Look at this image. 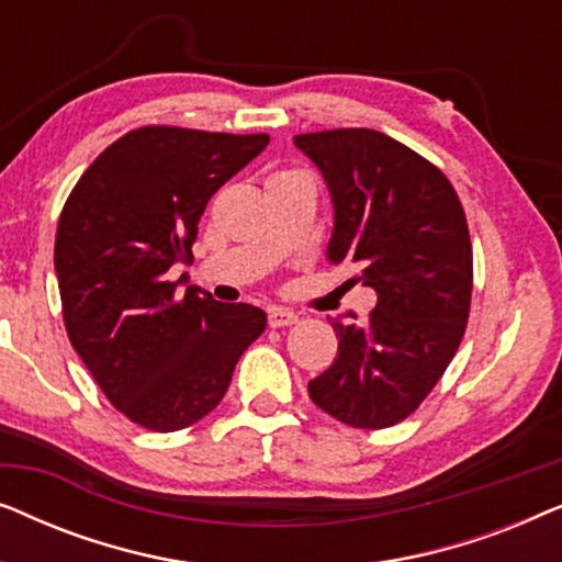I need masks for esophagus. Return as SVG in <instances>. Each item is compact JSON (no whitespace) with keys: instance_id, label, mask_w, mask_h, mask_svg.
<instances>
[{"instance_id":"34e87169","label":"esophagus","mask_w":562,"mask_h":562,"mask_svg":"<svg viewBox=\"0 0 562 562\" xmlns=\"http://www.w3.org/2000/svg\"><path fill=\"white\" fill-rule=\"evenodd\" d=\"M296 319H299V314L291 310H283V306H273V310H268V325L271 327L296 325Z\"/></svg>"}]
</instances>
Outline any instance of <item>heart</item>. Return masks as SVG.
Segmentation results:
<instances>
[{
  "instance_id": "obj_1",
  "label": "heart",
  "mask_w": 562,
  "mask_h": 562,
  "mask_svg": "<svg viewBox=\"0 0 562 562\" xmlns=\"http://www.w3.org/2000/svg\"><path fill=\"white\" fill-rule=\"evenodd\" d=\"M276 176H283V173H276Z\"/></svg>"
}]
</instances>
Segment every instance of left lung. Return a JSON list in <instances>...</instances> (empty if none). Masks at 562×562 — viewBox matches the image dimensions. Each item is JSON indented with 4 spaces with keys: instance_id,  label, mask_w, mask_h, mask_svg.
I'll return each instance as SVG.
<instances>
[{
    "instance_id": "obj_1",
    "label": "left lung",
    "mask_w": 562,
    "mask_h": 562,
    "mask_svg": "<svg viewBox=\"0 0 562 562\" xmlns=\"http://www.w3.org/2000/svg\"><path fill=\"white\" fill-rule=\"evenodd\" d=\"M335 206L333 266L379 296L363 325L335 319L337 358L310 381L312 402L358 429L409 417L463 340L473 248L463 204L440 168L368 127L294 137Z\"/></svg>"
}]
</instances>
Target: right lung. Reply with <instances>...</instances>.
I'll return each mask as SVG.
<instances>
[{
  "label": "right lung",
  "mask_w": 562,
  "mask_h": 562,
  "mask_svg": "<svg viewBox=\"0 0 562 562\" xmlns=\"http://www.w3.org/2000/svg\"><path fill=\"white\" fill-rule=\"evenodd\" d=\"M271 137L145 125L99 153L56 233L64 325L99 389L130 422L176 432L222 402L266 312L168 279L191 263L204 206Z\"/></svg>",
  "instance_id": "obj_1"
}]
</instances>
